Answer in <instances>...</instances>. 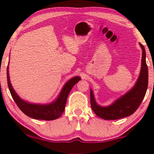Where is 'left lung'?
I'll return each mask as SVG.
<instances>
[{"mask_svg": "<svg viewBox=\"0 0 154 154\" xmlns=\"http://www.w3.org/2000/svg\"><path fill=\"white\" fill-rule=\"evenodd\" d=\"M142 61L139 77L135 86L126 94L121 96L111 106L103 107L98 105L95 100L93 91L91 90V108L97 116L106 120H115L126 117L133 114L142 103L148 83V69L146 61V51L142 44Z\"/></svg>", "mask_w": 154, "mask_h": 154, "instance_id": "1", "label": "left lung"}]
</instances>
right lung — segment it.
<instances>
[{
    "mask_svg": "<svg viewBox=\"0 0 154 154\" xmlns=\"http://www.w3.org/2000/svg\"><path fill=\"white\" fill-rule=\"evenodd\" d=\"M80 79L79 77H75L69 80L63 86L57 99L53 103L44 104V105L29 103L19 98V95L16 93L14 88H12L10 82L9 75H8V66L7 67V81H8V86L12 98L18 106L19 109L24 114L35 119L54 120L62 115L69 93L71 91L73 86Z\"/></svg>",
    "mask_w": 154,
    "mask_h": 154,
    "instance_id": "add662e5",
    "label": "right lung"
}]
</instances>
